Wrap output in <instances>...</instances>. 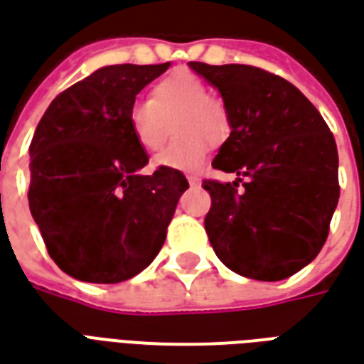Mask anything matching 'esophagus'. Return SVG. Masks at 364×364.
<instances>
[{
    "label": "esophagus",
    "mask_w": 364,
    "mask_h": 364,
    "mask_svg": "<svg viewBox=\"0 0 364 364\" xmlns=\"http://www.w3.org/2000/svg\"><path fill=\"white\" fill-rule=\"evenodd\" d=\"M187 181H189L191 187H197V185H200V179H198L197 175H189V177H187Z\"/></svg>",
    "instance_id": "34e87169"
}]
</instances>
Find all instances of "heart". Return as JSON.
Segmentation results:
<instances>
[{
	"mask_svg": "<svg viewBox=\"0 0 364 364\" xmlns=\"http://www.w3.org/2000/svg\"><path fill=\"white\" fill-rule=\"evenodd\" d=\"M173 122L179 138L154 158V166L175 171H197L210 146L230 136V114L220 99L208 95L205 82L191 72H175L151 90L150 101H138L128 111V127L140 148L156 151Z\"/></svg>",
	"mask_w": 364,
	"mask_h": 364,
	"instance_id": "heart-1",
	"label": "heart"
}]
</instances>
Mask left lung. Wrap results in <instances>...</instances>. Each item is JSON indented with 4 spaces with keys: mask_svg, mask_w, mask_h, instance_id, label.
I'll return each instance as SVG.
<instances>
[{
    "mask_svg": "<svg viewBox=\"0 0 364 364\" xmlns=\"http://www.w3.org/2000/svg\"><path fill=\"white\" fill-rule=\"evenodd\" d=\"M189 68L218 90L232 124L213 167L236 173V181L203 183L213 198L205 218L210 245L234 273L282 281L326 244L339 200L333 134L279 75L244 64Z\"/></svg>",
    "mask_w": 364,
    "mask_h": 364,
    "instance_id": "left-lung-1",
    "label": "left lung"
}]
</instances>
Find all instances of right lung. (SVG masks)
<instances>
[{"label": "right lung", "mask_w": 364, "mask_h": 364, "mask_svg": "<svg viewBox=\"0 0 364 364\" xmlns=\"http://www.w3.org/2000/svg\"><path fill=\"white\" fill-rule=\"evenodd\" d=\"M171 66L119 64L95 70L60 93L33 136L28 208L64 273L85 282L127 281L166 242L189 183L159 167L128 127L136 95Z\"/></svg>", "instance_id": "obj_1"}]
</instances>
